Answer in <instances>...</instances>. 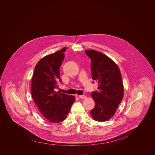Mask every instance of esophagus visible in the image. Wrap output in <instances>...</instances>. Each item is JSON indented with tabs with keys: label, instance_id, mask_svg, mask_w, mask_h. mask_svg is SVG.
<instances>
[{
	"label": "esophagus",
	"instance_id": "1",
	"mask_svg": "<svg viewBox=\"0 0 155 155\" xmlns=\"http://www.w3.org/2000/svg\"><path fill=\"white\" fill-rule=\"evenodd\" d=\"M86 96H84V95H80V96H79V98H80V99H86Z\"/></svg>",
	"mask_w": 155,
	"mask_h": 155
}]
</instances>
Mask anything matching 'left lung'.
<instances>
[{"instance_id": "1", "label": "left lung", "mask_w": 155, "mask_h": 155, "mask_svg": "<svg viewBox=\"0 0 155 155\" xmlns=\"http://www.w3.org/2000/svg\"><path fill=\"white\" fill-rule=\"evenodd\" d=\"M85 53L91 60L92 78L99 83L98 91L91 93L95 106L91 114L94 120L105 121L115 115L123 97L120 71L111 59L101 52L88 50Z\"/></svg>"}]
</instances>
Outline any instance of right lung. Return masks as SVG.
<instances>
[{
  "label": "right lung",
  "instance_id": "right-lung-1",
  "mask_svg": "<svg viewBox=\"0 0 155 155\" xmlns=\"http://www.w3.org/2000/svg\"><path fill=\"white\" fill-rule=\"evenodd\" d=\"M66 47L41 59L35 67L31 82L32 99L42 115L51 123H60L68 115L75 97L56 92L59 69Z\"/></svg>",
  "mask_w": 155,
  "mask_h": 155
}]
</instances>
